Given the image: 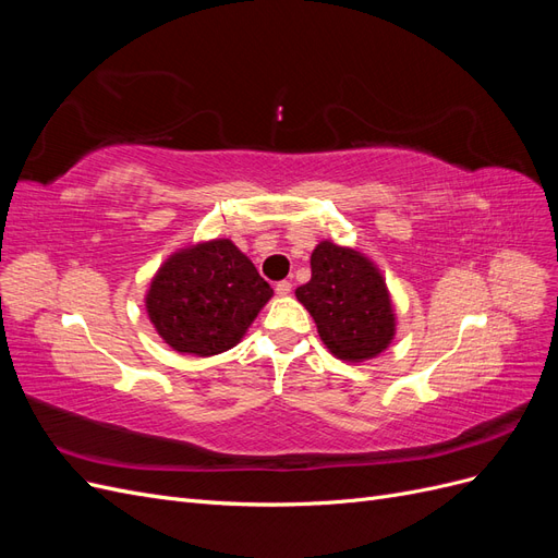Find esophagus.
I'll return each instance as SVG.
<instances>
[{
	"label": "esophagus",
	"mask_w": 558,
	"mask_h": 558,
	"mask_svg": "<svg viewBox=\"0 0 558 558\" xmlns=\"http://www.w3.org/2000/svg\"><path fill=\"white\" fill-rule=\"evenodd\" d=\"M291 289H293V283H291V281H279V283L275 286L277 295H289V293H291Z\"/></svg>",
	"instance_id": "1"
}]
</instances>
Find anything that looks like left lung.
Listing matches in <instances>:
<instances>
[{"instance_id":"obj_1","label":"left lung","mask_w":558,"mask_h":558,"mask_svg":"<svg viewBox=\"0 0 558 558\" xmlns=\"http://www.w3.org/2000/svg\"><path fill=\"white\" fill-rule=\"evenodd\" d=\"M295 295L337 359H375L393 340L396 316L384 277L359 251L320 242L312 253V279Z\"/></svg>"}]
</instances>
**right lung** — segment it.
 I'll return each mask as SVG.
<instances>
[{
    "label": "right lung",
    "instance_id": "add662e5",
    "mask_svg": "<svg viewBox=\"0 0 558 558\" xmlns=\"http://www.w3.org/2000/svg\"><path fill=\"white\" fill-rule=\"evenodd\" d=\"M272 298L269 283L230 240L174 253L158 269L146 312L174 351L216 356L242 335Z\"/></svg>",
    "mask_w": 558,
    "mask_h": 558
}]
</instances>
